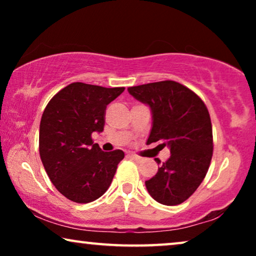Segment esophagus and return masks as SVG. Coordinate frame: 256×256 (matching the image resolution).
Listing matches in <instances>:
<instances>
[{
    "mask_svg": "<svg viewBox=\"0 0 256 256\" xmlns=\"http://www.w3.org/2000/svg\"><path fill=\"white\" fill-rule=\"evenodd\" d=\"M129 157H132V160H138V162H140V160H142V157L138 156V155H135V154H129Z\"/></svg>",
    "mask_w": 256,
    "mask_h": 256,
    "instance_id": "obj_1",
    "label": "esophagus"
}]
</instances>
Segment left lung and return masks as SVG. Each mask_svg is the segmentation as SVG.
I'll use <instances>...</instances> for the list:
<instances>
[{
    "label": "left lung",
    "instance_id": "left-lung-1",
    "mask_svg": "<svg viewBox=\"0 0 256 256\" xmlns=\"http://www.w3.org/2000/svg\"><path fill=\"white\" fill-rule=\"evenodd\" d=\"M128 92L152 108L154 122L146 143L160 141L170 146V158L146 180V190L160 204L180 205L194 194L211 164L213 134L208 107L194 90L172 80L128 87Z\"/></svg>",
    "mask_w": 256,
    "mask_h": 256
}]
</instances>
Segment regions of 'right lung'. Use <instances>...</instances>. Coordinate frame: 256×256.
<instances>
[{
	"label": "right lung",
	"instance_id": "right-lung-1",
	"mask_svg": "<svg viewBox=\"0 0 256 256\" xmlns=\"http://www.w3.org/2000/svg\"><path fill=\"white\" fill-rule=\"evenodd\" d=\"M124 87L72 82L45 107L40 126V155L52 184L70 200L86 204L108 190L124 160L122 150L106 152L93 143L102 132L108 104Z\"/></svg>",
	"mask_w": 256,
	"mask_h": 256
}]
</instances>
